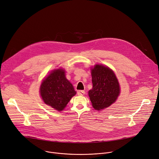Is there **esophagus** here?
Returning a JSON list of instances; mask_svg holds the SVG:
<instances>
[{
	"label": "esophagus",
	"instance_id": "obj_1",
	"mask_svg": "<svg viewBox=\"0 0 159 159\" xmlns=\"http://www.w3.org/2000/svg\"><path fill=\"white\" fill-rule=\"evenodd\" d=\"M77 93H78V95H80V96H83V95H84L85 92H84V91H83V90H79V91H78Z\"/></svg>",
	"mask_w": 159,
	"mask_h": 159
}]
</instances>
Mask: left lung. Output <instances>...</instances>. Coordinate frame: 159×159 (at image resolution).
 Segmentation results:
<instances>
[{
    "label": "left lung",
    "mask_w": 159,
    "mask_h": 159,
    "mask_svg": "<svg viewBox=\"0 0 159 159\" xmlns=\"http://www.w3.org/2000/svg\"><path fill=\"white\" fill-rule=\"evenodd\" d=\"M92 89L89 95L95 110L103 109L115 102L120 93L118 80L109 67L97 64L92 69Z\"/></svg>",
    "instance_id": "8db88e82"
}]
</instances>
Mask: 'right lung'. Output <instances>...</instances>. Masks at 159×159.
<instances>
[{
	"instance_id": "right-lung-1",
	"label": "right lung",
	"mask_w": 159,
	"mask_h": 159,
	"mask_svg": "<svg viewBox=\"0 0 159 159\" xmlns=\"http://www.w3.org/2000/svg\"><path fill=\"white\" fill-rule=\"evenodd\" d=\"M40 90L43 102L59 111H62L76 93L62 69L52 71L42 83Z\"/></svg>"
}]
</instances>
